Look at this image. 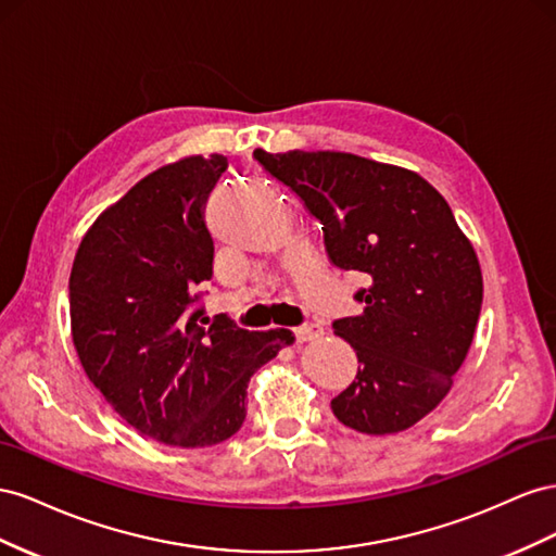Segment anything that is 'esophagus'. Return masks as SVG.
I'll return each mask as SVG.
<instances>
[{"label": "esophagus", "instance_id": "obj_1", "mask_svg": "<svg viewBox=\"0 0 556 556\" xmlns=\"http://www.w3.org/2000/svg\"><path fill=\"white\" fill-rule=\"evenodd\" d=\"M293 336L298 342H307V340H316L324 336V328L319 324H305V326H298L293 328Z\"/></svg>", "mask_w": 556, "mask_h": 556}]
</instances>
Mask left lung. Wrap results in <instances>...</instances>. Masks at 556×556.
<instances>
[{
	"label": "left lung",
	"mask_w": 556,
	"mask_h": 556,
	"mask_svg": "<svg viewBox=\"0 0 556 556\" xmlns=\"http://www.w3.org/2000/svg\"><path fill=\"white\" fill-rule=\"evenodd\" d=\"M324 226L330 263L366 275L363 314L332 321L354 346V382L330 401L358 433H399L445 399L482 307L480 263L419 174L336 151H253Z\"/></svg>",
	"instance_id": "1"
}]
</instances>
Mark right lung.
<instances>
[{
    "instance_id": "1",
    "label": "right lung",
    "mask_w": 556,
    "mask_h": 556,
    "mask_svg": "<svg viewBox=\"0 0 556 556\" xmlns=\"http://www.w3.org/2000/svg\"><path fill=\"white\" fill-rule=\"evenodd\" d=\"M226 169L218 153L155 169L94 220L72 265V338L88 379L141 435L172 447L240 431L251 375L293 342L287 328L249 332L228 314L204 316L214 275L204 207Z\"/></svg>"
}]
</instances>
